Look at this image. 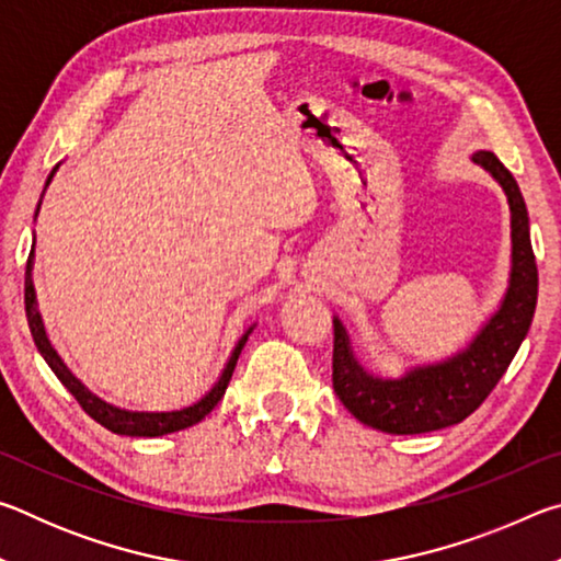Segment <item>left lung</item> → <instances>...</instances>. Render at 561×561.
Masks as SVG:
<instances>
[{
  "instance_id": "8db88e82",
  "label": "left lung",
  "mask_w": 561,
  "mask_h": 561,
  "mask_svg": "<svg viewBox=\"0 0 561 561\" xmlns=\"http://www.w3.org/2000/svg\"><path fill=\"white\" fill-rule=\"evenodd\" d=\"M505 190L512 213V272L500 309L470 346L448 360L415 366L401 378H378L358 364L346 329L334 319L331 381L339 401L360 423L393 435L448 428L478 411L525 341L537 307V262L529 240V217L517 180L490 150L472 156Z\"/></svg>"
}]
</instances>
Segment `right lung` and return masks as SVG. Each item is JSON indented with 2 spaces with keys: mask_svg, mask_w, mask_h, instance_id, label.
Segmentation results:
<instances>
[{
  "mask_svg": "<svg viewBox=\"0 0 561 561\" xmlns=\"http://www.w3.org/2000/svg\"><path fill=\"white\" fill-rule=\"evenodd\" d=\"M59 165H56L49 178H46V185L44 190L49 187L51 178ZM36 213H39V207H36ZM32 264H34V247L30 252V260H26V274H24V304H26V321H30V329H32V336H34V344L39 348V354L44 356L46 364L51 366V371L56 374V378L69 388V393L79 401V405L87 411L93 421L101 423L103 428H108L111 433H118V435H130V438H158V435H168V433H175V431H183L190 428V425L201 423L203 417L213 411V408L220 403V398L227 391V383H230L232 371L237 366V358H240L242 348L247 344V336L252 334V329L244 331V336L237 341V346L232 351L230 360H227L222 376L217 378V383L207 391L201 401L183 408V411H170V413H138V411H121V408L111 405L106 401H101L99 396H93L87 386H83L79 378H76L69 368L64 366V360L56 354L54 346L49 344V339H46V331L42 324V317H39V309H36V294H34V282H32Z\"/></svg>",
  "mask_w": 561,
  "mask_h": 561,
  "instance_id": "add662e5",
  "label": "right lung"
}]
</instances>
